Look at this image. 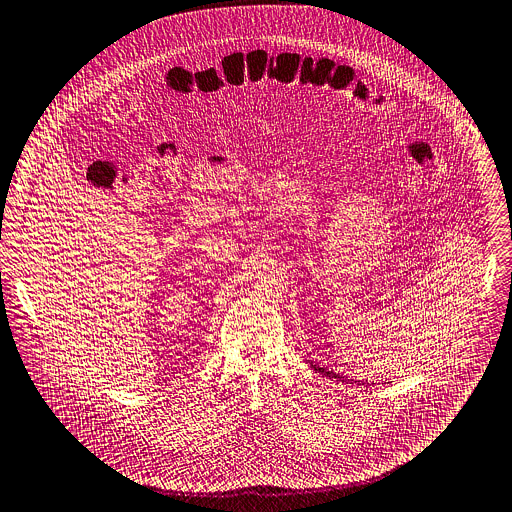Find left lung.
I'll return each instance as SVG.
<instances>
[{"label": "left lung", "mask_w": 512, "mask_h": 512, "mask_svg": "<svg viewBox=\"0 0 512 512\" xmlns=\"http://www.w3.org/2000/svg\"><path fill=\"white\" fill-rule=\"evenodd\" d=\"M310 365H312L316 371H320L322 376H327V378H335L337 382H345V378H343V376H339V374H335V371H327V369H324V367H318V365H314L312 361H310Z\"/></svg>", "instance_id": "8db88e82"}]
</instances>
